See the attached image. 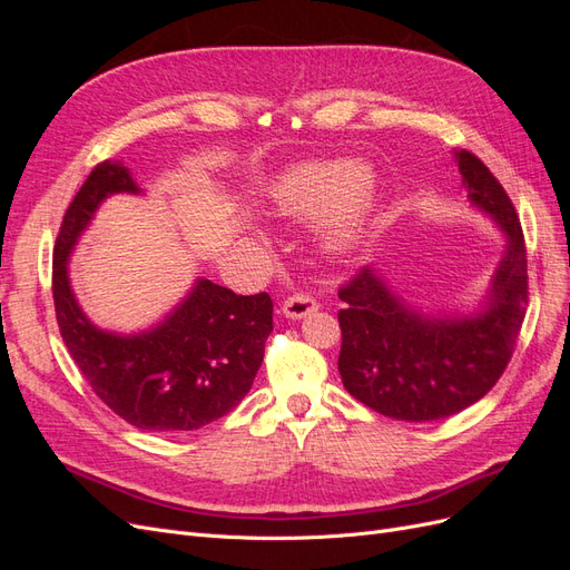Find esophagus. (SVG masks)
I'll return each mask as SVG.
<instances>
[{"label": "esophagus", "mask_w": 570, "mask_h": 570, "mask_svg": "<svg viewBox=\"0 0 570 570\" xmlns=\"http://www.w3.org/2000/svg\"><path fill=\"white\" fill-rule=\"evenodd\" d=\"M318 308L316 299H312L308 295H292L283 302V316L292 318V321H299L308 314H314Z\"/></svg>", "instance_id": "34e87169"}]
</instances>
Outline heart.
Masks as SVG:
<instances>
[{
    "label": "heart",
    "instance_id": "heart-1",
    "mask_svg": "<svg viewBox=\"0 0 570 570\" xmlns=\"http://www.w3.org/2000/svg\"><path fill=\"white\" fill-rule=\"evenodd\" d=\"M371 185V170L358 161H318L292 168L273 189L278 212L299 223H318L342 214L331 247L342 252L364 226L368 202L358 197Z\"/></svg>",
    "mask_w": 570,
    "mask_h": 570
}]
</instances>
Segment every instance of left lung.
Masks as SVG:
<instances>
[{
    "instance_id": "1",
    "label": "left lung",
    "mask_w": 570,
    "mask_h": 570,
    "mask_svg": "<svg viewBox=\"0 0 570 570\" xmlns=\"http://www.w3.org/2000/svg\"><path fill=\"white\" fill-rule=\"evenodd\" d=\"M465 197L507 237L485 299L473 314H423L375 268L340 289L337 368L361 404L396 421H440L485 396L504 373L528 306L521 220L504 187L471 151H454Z\"/></svg>"
}]
</instances>
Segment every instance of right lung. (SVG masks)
<instances>
[{
	"label": "right lung",
	"instance_id": "add662e5",
	"mask_svg": "<svg viewBox=\"0 0 570 570\" xmlns=\"http://www.w3.org/2000/svg\"><path fill=\"white\" fill-rule=\"evenodd\" d=\"M120 193L142 189L124 164L101 161L66 209L51 271L59 331L85 381L120 419L149 433H189L226 416L252 390L273 302L266 292L243 297L199 278L149 331L124 335L95 325L73 295L68 258L99 204Z\"/></svg>",
	"mask_w": 570,
	"mask_h": 570
}]
</instances>
